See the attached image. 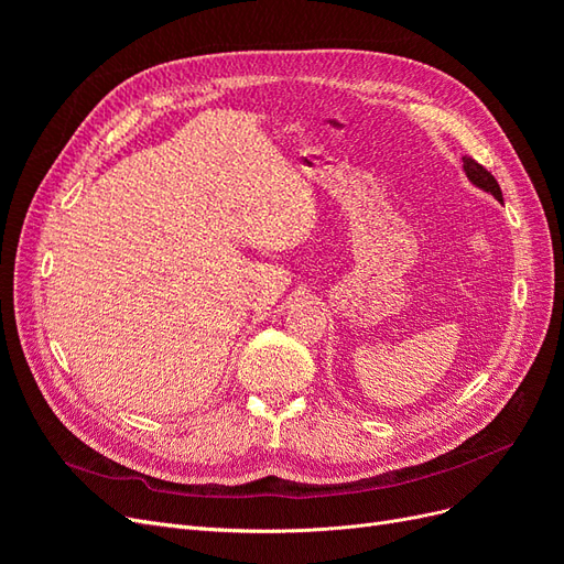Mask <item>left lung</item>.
Wrapping results in <instances>:
<instances>
[{"label": "left lung", "instance_id": "1", "mask_svg": "<svg viewBox=\"0 0 564 564\" xmlns=\"http://www.w3.org/2000/svg\"><path fill=\"white\" fill-rule=\"evenodd\" d=\"M464 169H466V176H468L477 187H482V191L491 193L499 202H503V195H501V187H499L497 178H494L482 164H477L473 158H464Z\"/></svg>", "mask_w": 564, "mask_h": 564}]
</instances>
